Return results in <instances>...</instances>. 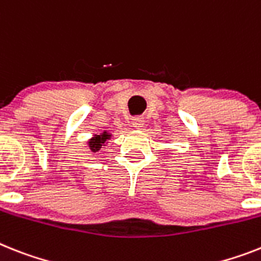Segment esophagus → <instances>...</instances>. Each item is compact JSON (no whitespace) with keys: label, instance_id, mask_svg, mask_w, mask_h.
Here are the masks:
<instances>
[{"label":"esophagus","instance_id":"obj_1","mask_svg":"<svg viewBox=\"0 0 261 261\" xmlns=\"http://www.w3.org/2000/svg\"><path fill=\"white\" fill-rule=\"evenodd\" d=\"M131 123H133V126H134L135 128H142V127H143L144 120L142 117H135L134 119L131 120Z\"/></svg>","mask_w":261,"mask_h":261}]
</instances>
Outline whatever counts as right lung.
<instances>
[{
    "label": "right lung",
    "mask_w": 261,
    "mask_h": 261,
    "mask_svg": "<svg viewBox=\"0 0 261 261\" xmlns=\"http://www.w3.org/2000/svg\"><path fill=\"white\" fill-rule=\"evenodd\" d=\"M110 138L111 134L110 133H107V131H103V133L99 135H94V137L89 141L90 150L93 151V152H97V151H99L100 148H102V146H105V143H106Z\"/></svg>",
    "instance_id": "add662e5"
}]
</instances>
